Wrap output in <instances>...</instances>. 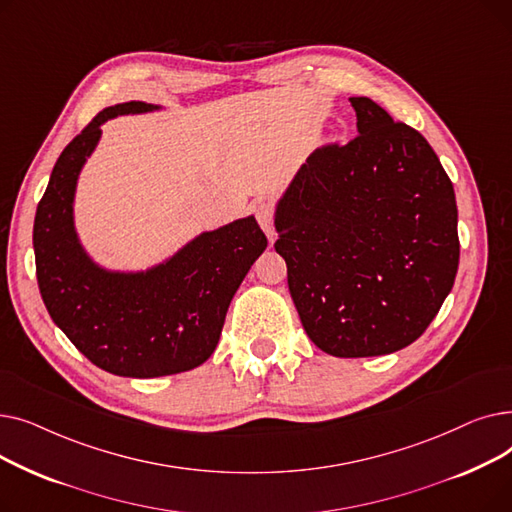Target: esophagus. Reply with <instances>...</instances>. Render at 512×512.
I'll use <instances>...</instances> for the list:
<instances>
[{
  "label": "esophagus",
  "instance_id": "1",
  "mask_svg": "<svg viewBox=\"0 0 512 512\" xmlns=\"http://www.w3.org/2000/svg\"><path fill=\"white\" fill-rule=\"evenodd\" d=\"M257 215V222L263 228V232L270 236V240H274V218H276V209L270 201H261L255 209Z\"/></svg>",
  "mask_w": 512,
  "mask_h": 512
}]
</instances>
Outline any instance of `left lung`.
I'll return each instance as SVG.
<instances>
[{
    "label": "left lung",
    "mask_w": 512,
    "mask_h": 512,
    "mask_svg": "<svg viewBox=\"0 0 512 512\" xmlns=\"http://www.w3.org/2000/svg\"><path fill=\"white\" fill-rule=\"evenodd\" d=\"M359 134L315 149L276 209L290 297L321 351L355 359L415 342L459 270L454 188L421 134L369 97Z\"/></svg>",
    "instance_id": "1"
}]
</instances>
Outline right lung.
<instances>
[{
  "instance_id": "add662e5",
  "label": "right lung",
  "mask_w": 512,
  "mask_h": 512,
  "mask_svg": "<svg viewBox=\"0 0 512 512\" xmlns=\"http://www.w3.org/2000/svg\"><path fill=\"white\" fill-rule=\"evenodd\" d=\"M151 110L155 105L143 101L105 107L76 134L53 166L33 226L37 282L51 319L93 365L124 378H159L205 363L234 292L267 247L251 215L203 232L149 272H105L87 257L72 222L80 168L105 120Z\"/></svg>"
}]
</instances>
